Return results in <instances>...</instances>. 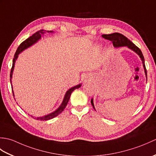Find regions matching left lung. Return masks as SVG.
I'll use <instances>...</instances> for the list:
<instances>
[{
    "label": "left lung",
    "instance_id": "left-lung-1",
    "mask_svg": "<svg viewBox=\"0 0 156 156\" xmlns=\"http://www.w3.org/2000/svg\"><path fill=\"white\" fill-rule=\"evenodd\" d=\"M102 37H104L106 39H108V40H110L112 41V44H113L114 47L115 48H118V47H122V46H127L129 49H132V50L134 51L135 52H136L137 54L140 55V58L142 60V63H143L144 65V70L145 75L147 76V70H146V68H145V60H144V57L143 54H142V52L140 50V49L138 47H137L133 42H131L129 39L124 36L123 35H122L121 34H119V33H114V34H105V35H102ZM91 104L92 105V107L94 108V103H93V99H91ZM95 109V108H94Z\"/></svg>",
    "mask_w": 156,
    "mask_h": 156
}]
</instances>
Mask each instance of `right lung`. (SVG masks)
<instances>
[{"mask_svg": "<svg viewBox=\"0 0 156 156\" xmlns=\"http://www.w3.org/2000/svg\"><path fill=\"white\" fill-rule=\"evenodd\" d=\"M48 32V33H52V31H44L41 29V30H39L37 31L36 33L34 35H32L31 37H29V38H27L26 40H25L24 41H23L20 45L18 47L17 49H16V51L15 52V54L14 55V58H13V60H12V68L11 69V74H10V81H11V84L12 83V81H11V78H12V72H13V69H14V67H15V63L16 59H17L18 58V55L21 53L22 51L24 50V49H27V48L30 47L31 45H32L33 44H34L35 43L37 42L39 39H41V34H44L45 32ZM81 87V84H78L77 86H75V87L71 88L70 89H69V90L67 91V92L66 93V95L64 97V101H63L62 105H60V107H59L57 110L55 111L54 112H51V113L45 116H44V117H37V118H35V119H37V120H41V121H46V120H49V119H51L53 118H54L55 117H57L58 115H59L61 113V112L64 111V109L66 108V105H67L68 102L69 101V97H70V95L72 94V92L74 91L75 89H77L78 88H80ZM12 94H13V97H14V93H13V91L12 90ZM32 117V116H31ZM33 118H34L33 117Z\"/></svg>", "mask_w": 156, "mask_h": 156, "instance_id": "1", "label": "right lung"}]
</instances>
